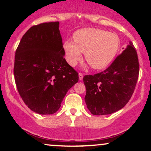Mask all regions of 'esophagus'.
Segmentation results:
<instances>
[{
	"label": "esophagus",
	"mask_w": 151,
	"mask_h": 151,
	"mask_svg": "<svg viewBox=\"0 0 151 151\" xmlns=\"http://www.w3.org/2000/svg\"><path fill=\"white\" fill-rule=\"evenodd\" d=\"M83 77H84L83 74L81 73V72H79V80H81V79H83Z\"/></svg>",
	"instance_id": "obj_1"
}]
</instances>
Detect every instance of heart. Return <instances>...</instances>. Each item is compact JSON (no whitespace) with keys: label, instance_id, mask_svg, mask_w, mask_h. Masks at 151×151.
<instances>
[{"label":"heart","instance_id":"b5f03b06","mask_svg":"<svg viewBox=\"0 0 151 151\" xmlns=\"http://www.w3.org/2000/svg\"><path fill=\"white\" fill-rule=\"evenodd\" d=\"M74 42L65 41L66 58L70 65H76L84 53L86 60L96 70L106 67L115 58L120 46L116 34L96 28H84L73 35Z\"/></svg>","mask_w":151,"mask_h":151}]
</instances>
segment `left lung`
<instances>
[{
    "label": "left lung",
    "instance_id": "left-lung-1",
    "mask_svg": "<svg viewBox=\"0 0 151 151\" xmlns=\"http://www.w3.org/2000/svg\"><path fill=\"white\" fill-rule=\"evenodd\" d=\"M139 74V62L131 42L107 69L83 78L84 98L93 115H106L120 110L132 96Z\"/></svg>",
    "mask_w": 151,
    "mask_h": 151
}]
</instances>
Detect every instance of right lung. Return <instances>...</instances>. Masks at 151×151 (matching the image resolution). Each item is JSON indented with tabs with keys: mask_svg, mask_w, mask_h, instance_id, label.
I'll return each instance as SVG.
<instances>
[{
	"mask_svg": "<svg viewBox=\"0 0 151 151\" xmlns=\"http://www.w3.org/2000/svg\"><path fill=\"white\" fill-rule=\"evenodd\" d=\"M65 53L58 21L32 26L22 36L13 72L20 97L34 112L56 113L68 90L79 81Z\"/></svg>",
	"mask_w": 151,
	"mask_h": 151,
	"instance_id": "1",
	"label": "right lung"
}]
</instances>
